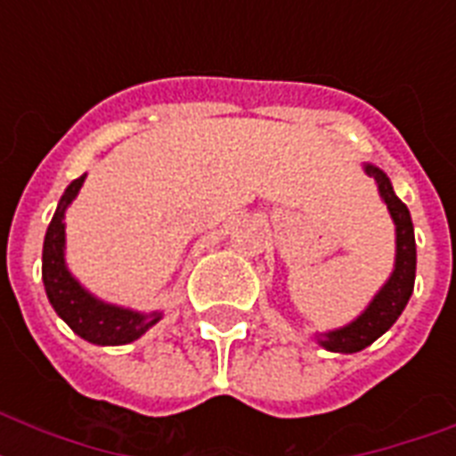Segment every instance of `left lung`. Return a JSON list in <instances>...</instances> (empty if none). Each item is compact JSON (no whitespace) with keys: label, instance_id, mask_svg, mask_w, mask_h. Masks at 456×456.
I'll list each match as a JSON object with an SVG mask.
<instances>
[{"label":"left lung","instance_id":"left-lung-1","mask_svg":"<svg viewBox=\"0 0 456 456\" xmlns=\"http://www.w3.org/2000/svg\"><path fill=\"white\" fill-rule=\"evenodd\" d=\"M364 172L376 179L383 203L388 206L390 217L395 222V270L383 284L381 291L376 293L374 300L369 303L367 310L354 322L343 329H336V331L319 333V346L331 353H360L388 331L397 322V317L403 314L404 305L410 303V296L414 291V277H417V243H414V224H411L410 210L395 196L386 172L369 163L364 165Z\"/></svg>","mask_w":456,"mask_h":456}]
</instances>
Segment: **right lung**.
I'll return each mask as SVG.
<instances>
[{
	"mask_svg": "<svg viewBox=\"0 0 456 456\" xmlns=\"http://www.w3.org/2000/svg\"><path fill=\"white\" fill-rule=\"evenodd\" d=\"M85 175L70 182L59 200V208L53 213L49 229L45 236V250H42V279H45L46 298L52 303L63 322L73 329L80 338L94 343V346H125L144 336L158 319L160 312L142 314V312L125 310L118 305H109L94 298L85 291L77 279L68 272L63 248H66V208L80 191Z\"/></svg>",
	"mask_w": 456,
	"mask_h": 456,
	"instance_id": "obj_1",
	"label": "right lung"
}]
</instances>
